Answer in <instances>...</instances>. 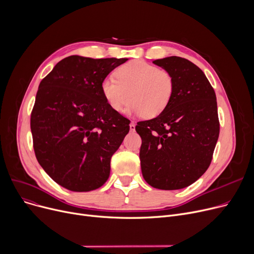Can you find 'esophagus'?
Instances as JSON below:
<instances>
[{
    "mask_svg": "<svg viewBox=\"0 0 254 254\" xmlns=\"http://www.w3.org/2000/svg\"><path fill=\"white\" fill-rule=\"evenodd\" d=\"M129 129H130V131H135V129H136V125H135V123H130L129 124Z\"/></svg>",
    "mask_w": 254,
    "mask_h": 254,
    "instance_id": "34e87169",
    "label": "esophagus"
}]
</instances>
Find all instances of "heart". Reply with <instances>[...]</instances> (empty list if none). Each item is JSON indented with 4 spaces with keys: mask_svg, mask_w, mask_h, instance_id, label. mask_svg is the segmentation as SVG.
Instances as JSON below:
<instances>
[{
    "mask_svg": "<svg viewBox=\"0 0 254 254\" xmlns=\"http://www.w3.org/2000/svg\"><path fill=\"white\" fill-rule=\"evenodd\" d=\"M116 77L107 76L101 82V92L110 108L128 115L154 117L161 114L169 105L174 80L171 74L144 61H132L120 66Z\"/></svg>",
    "mask_w": 254,
    "mask_h": 254,
    "instance_id": "obj_1",
    "label": "heart"
}]
</instances>
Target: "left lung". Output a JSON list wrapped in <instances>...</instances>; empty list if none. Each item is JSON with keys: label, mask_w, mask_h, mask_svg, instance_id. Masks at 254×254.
Instances as JSON below:
<instances>
[{"label": "left lung", "mask_w": 254, "mask_h": 254, "mask_svg": "<svg viewBox=\"0 0 254 254\" xmlns=\"http://www.w3.org/2000/svg\"><path fill=\"white\" fill-rule=\"evenodd\" d=\"M171 74L174 91L166 109L140 122V162L145 181L175 190L195 182L209 168L219 136L215 91L191 62L169 57L152 62Z\"/></svg>", "instance_id": "1"}]
</instances>
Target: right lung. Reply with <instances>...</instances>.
<instances>
[{
  "instance_id": "obj_1",
  "label": "right lung",
  "mask_w": 254,
  "mask_h": 254,
  "mask_svg": "<svg viewBox=\"0 0 254 254\" xmlns=\"http://www.w3.org/2000/svg\"><path fill=\"white\" fill-rule=\"evenodd\" d=\"M128 59L71 56L39 84L31 116L37 161L72 191L97 190L110 176V161L129 130V120L112 110L101 82Z\"/></svg>"
}]
</instances>
